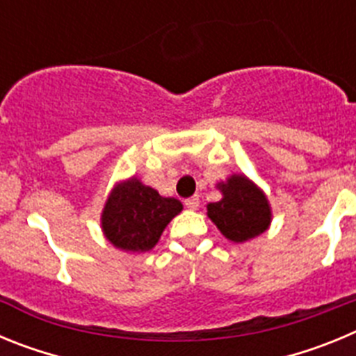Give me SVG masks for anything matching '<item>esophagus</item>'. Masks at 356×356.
I'll use <instances>...</instances> for the list:
<instances>
[{"mask_svg":"<svg viewBox=\"0 0 356 356\" xmlns=\"http://www.w3.org/2000/svg\"><path fill=\"white\" fill-rule=\"evenodd\" d=\"M185 207L191 210H196L197 207H200V197L193 196V197H188V200H185Z\"/></svg>","mask_w":356,"mask_h":356,"instance_id":"34e87169","label":"esophagus"}]
</instances>
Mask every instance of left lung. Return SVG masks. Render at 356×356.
<instances>
[{"instance_id": "left-lung-1", "label": "left lung", "mask_w": 356, "mask_h": 356, "mask_svg": "<svg viewBox=\"0 0 356 356\" xmlns=\"http://www.w3.org/2000/svg\"><path fill=\"white\" fill-rule=\"evenodd\" d=\"M222 200L207 205V216L228 241L246 242L271 225V207L266 194L244 175H232L217 185Z\"/></svg>"}]
</instances>
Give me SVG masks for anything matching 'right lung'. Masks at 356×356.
Instances as JSON below:
<instances>
[{"label": "right lung", "mask_w": 356, "mask_h": 356, "mask_svg": "<svg viewBox=\"0 0 356 356\" xmlns=\"http://www.w3.org/2000/svg\"><path fill=\"white\" fill-rule=\"evenodd\" d=\"M181 209L180 201L160 196L134 176L110 193L102 213L103 234L119 250L144 253L155 248L163 228Z\"/></svg>", "instance_id": "right-lung-1"}]
</instances>
